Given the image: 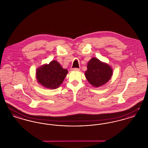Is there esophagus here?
<instances>
[{
    "label": "esophagus",
    "instance_id": "esophagus-1",
    "mask_svg": "<svg viewBox=\"0 0 148 148\" xmlns=\"http://www.w3.org/2000/svg\"><path fill=\"white\" fill-rule=\"evenodd\" d=\"M71 71H80V69H79V68H72V69H71Z\"/></svg>",
    "mask_w": 148,
    "mask_h": 148
}]
</instances>
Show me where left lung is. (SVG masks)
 Returning a JSON list of instances; mask_svg holds the SVG:
<instances>
[{
  "label": "left lung",
  "mask_w": 148,
  "mask_h": 148,
  "mask_svg": "<svg viewBox=\"0 0 148 148\" xmlns=\"http://www.w3.org/2000/svg\"><path fill=\"white\" fill-rule=\"evenodd\" d=\"M113 75V69L108 64L92 58L87 64L85 75L94 87H99L106 83Z\"/></svg>",
  "instance_id": "8db88e82"
}]
</instances>
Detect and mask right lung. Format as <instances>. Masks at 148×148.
<instances>
[{
	"instance_id": "add662e5",
	"label": "right lung",
	"mask_w": 148,
	"mask_h": 148,
	"mask_svg": "<svg viewBox=\"0 0 148 148\" xmlns=\"http://www.w3.org/2000/svg\"><path fill=\"white\" fill-rule=\"evenodd\" d=\"M68 71L64 69L56 60H52L49 64H44L36 71L38 82L44 87L55 89L62 84Z\"/></svg>"
}]
</instances>
